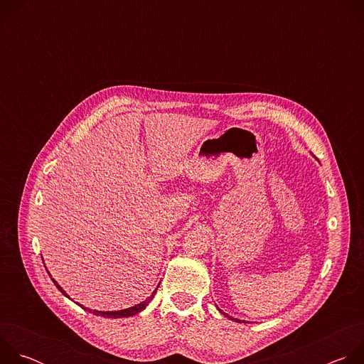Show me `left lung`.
Listing matches in <instances>:
<instances>
[{
    "label": "left lung",
    "instance_id": "1",
    "mask_svg": "<svg viewBox=\"0 0 364 364\" xmlns=\"http://www.w3.org/2000/svg\"><path fill=\"white\" fill-rule=\"evenodd\" d=\"M225 316H226V314H225ZM230 320H235V318H230ZM235 321H237V320H235ZM239 323H240V321H239ZM243 323H245V321H243Z\"/></svg>",
    "mask_w": 364,
    "mask_h": 364
}]
</instances>
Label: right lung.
<instances>
[{"mask_svg":"<svg viewBox=\"0 0 364 364\" xmlns=\"http://www.w3.org/2000/svg\"><path fill=\"white\" fill-rule=\"evenodd\" d=\"M53 282H55V285L63 292V295H66L65 294V291L60 288V285H58V282L53 279ZM157 292V289L154 291V294ZM154 294L148 298V299H145V301H142L141 304H138V305H135V306H131V308H127V309H121V311H92V309H89V308H85L83 305H80L83 309H86V311H89V313H93L95 316H100V317H108V318H124V317H132V316H135V314H138V313H141V311L149 304V301L152 299V296H154Z\"/></svg>","mask_w":364,"mask_h":364,"instance_id":"1","label":"right lung"}]
</instances>
